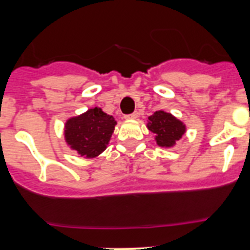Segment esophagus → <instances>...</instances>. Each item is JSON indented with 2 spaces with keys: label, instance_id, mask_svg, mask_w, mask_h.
<instances>
[{
  "label": "esophagus",
  "instance_id": "1",
  "mask_svg": "<svg viewBox=\"0 0 250 250\" xmlns=\"http://www.w3.org/2000/svg\"><path fill=\"white\" fill-rule=\"evenodd\" d=\"M138 116H139L138 111H134V112H133V113H129V115H125V117L127 118V120H134V118H137Z\"/></svg>",
  "mask_w": 250,
  "mask_h": 250
}]
</instances>
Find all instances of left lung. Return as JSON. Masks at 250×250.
Here are the masks:
<instances>
[{
	"mask_svg": "<svg viewBox=\"0 0 250 250\" xmlns=\"http://www.w3.org/2000/svg\"><path fill=\"white\" fill-rule=\"evenodd\" d=\"M148 130L156 135V141L160 146L170 147L185 133V125L176 120L173 115L165 111H156L148 117Z\"/></svg>",
	"mask_w": 250,
	"mask_h": 250,
	"instance_id": "8db88e82",
	"label": "left lung"
}]
</instances>
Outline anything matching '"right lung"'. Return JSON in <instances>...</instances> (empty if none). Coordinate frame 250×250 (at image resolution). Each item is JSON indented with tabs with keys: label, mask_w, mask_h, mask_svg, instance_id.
I'll use <instances>...</instances> for the list:
<instances>
[{
	"label": "right lung",
	"mask_w": 250,
	"mask_h": 250,
	"mask_svg": "<svg viewBox=\"0 0 250 250\" xmlns=\"http://www.w3.org/2000/svg\"><path fill=\"white\" fill-rule=\"evenodd\" d=\"M116 121L99 107L70 118L65 125V139L81 156L95 157L106 148Z\"/></svg>",
	"instance_id": "1"
}]
</instances>
